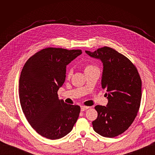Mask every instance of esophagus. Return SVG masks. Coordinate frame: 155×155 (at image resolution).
I'll return each mask as SVG.
<instances>
[{
  "label": "esophagus",
  "instance_id": "obj_1",
  "mask_svg": "<svg viewBox=\"0 0 155 155\" xmlns=\"http://www.w3.org/2000/svg\"><path fill=\"white\" fill-rule=\"evenodd\" d=\"M88 108H89V107H87V106H81V110L84 111V110L88 109Z\"/></svg>",
  "mask_w": 155,
  "mask_h": 155
}]
</instances>
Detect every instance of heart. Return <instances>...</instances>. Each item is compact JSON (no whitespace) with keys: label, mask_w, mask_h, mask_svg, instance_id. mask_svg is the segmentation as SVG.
I'll return each instance as SVG.
<instances>
[{"label":"heart","mask_w":155,"mask_h":155,"mask_svg":"<svg viewBox=\"0 0 155 155\" xmlns=\"http://www.w3.org/2000/svg\"><path fill=\"white\" fill-rule=\"evenodd\" d=\"M96 69H99L97 67L94 66V65L91 64H87L84 66V71H85V73L92 71V70H96ZM72 71L71 69L67 70V73H66V77L67 79H70L72 76Z\"/></svg>","instance_id":"1"}]
</instances>
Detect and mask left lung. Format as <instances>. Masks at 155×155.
<instances>
[{
	"instance_id": "left-lung-1",
	"label": "left lung",
	"mask_w": 155,
	"mask_h": 155,
	"mask_svg": "<svg viewBox=\"0 0 155 155\" xmlns=\"http://www.w3.org/2000/svg\"><path fill=\"white\" fill-rule=\"evenodd\" d=\"M85 52L104 64L101 87L109 100L107 107H95L97 117L92 121L93 129L103 137H117L128 129L137 116L142 98L141 78L135 65L112 48L104 46Z\"/></svg>"
}]
</instances>
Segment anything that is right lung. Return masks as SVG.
<instances>
[{"instance_id":"1","label":"right lung","mask_w":155,"mask_h":155,"mask_svg":"<svg viewBox=\"0 0 155 155\" xmlns=\"http://www.w3.org/2000/svg\"><path fill=\"white\" fill-rule=\"evenodd\" d=\"M81 50L46 48L28 59L19 78V99L26 120L46 138L59 139L72 130L80 107L64 103L58 91L65 81L66 67Z\"/></svg>"}]
</instances>
